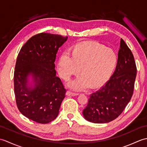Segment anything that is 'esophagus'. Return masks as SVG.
Segmentation results:
<instances>
[{
  "mask_svg": "<svg viewBox=\"0 0 147 147\" xmlns=\"http://www.w3.org/2000/svg\"><path fill=\"white\" fill-rule=\"evenodd\" d=\"M78 93H73V92H71L69 91H67L66 92V95L67 96H77Z\"/></svg>",
  "mask_w": 147,
  "mask_h": 147,
  "instance_id": "esophagus-1",
  "label": "esophagus"
}]
</instances>
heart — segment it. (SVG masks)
Masks as SVG:
<instances>
[{
    "label": "heart",
    "instance_id": "heart-1",
    "mask_svg": "<svg viewBox=\"0 0 147 147\" xmlns=\"http://www.w3.org/2000/svg\"><path fill=\"white\" fill-rule=\"evenodd\" d=\"M113 50L95 42H85L74 47L73 52L65 51L59 59L57 68L62 78L69 80L72 75L79 76L68 83L70 88L83 91L90 86L97 88L110 78L117 64Z\"/></svg>",
    "mask_w": 147,
    "mask_h": 147
}]
</instances>
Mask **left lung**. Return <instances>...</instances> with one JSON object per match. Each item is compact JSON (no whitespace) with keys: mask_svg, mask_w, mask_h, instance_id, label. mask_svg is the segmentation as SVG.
Here are the masks:
<instances>
[{"mask_svg":"<svg viewBox=\"0 0 147 147\" xmlns=\"http://www.w3.org/2000/svg\"><path fill=\"white\" fill-rule=\"evenodd\" d=\"M136 76L133 55L121 39L116 67L111 78L90 96L83 111L84 118L93 123H107L116 119L130 101Z\"/></svg>","mask_w":147,"mask_h":147,"instance_id":"1","label":"left lung"}]
</instances>
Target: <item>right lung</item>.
I'll use <instances>...</instances> for the list:
<instances>
[{
	"instance_id": "right-lung-1",
	"label": "right lung",
	"mask_w": 147,
	"mask_h": 147,
	"mask_svg": "<svg viewBox=\"0 0 147 147\" xmlns=\"http://www.w3.org/2000/svg\"><path fill=\"white\" fill-rule=\"evenodd\" d=\"M67 40V36L40 33L28 40L18 55L14 74L16 104L22 114L38 123L54 121L65 97L54 62Z\"/></svg>"
}]
</instances>
